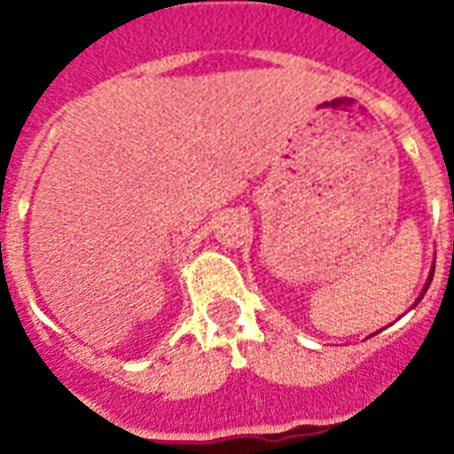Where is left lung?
<instances>
[{"mask_svg":"<svg viewBox=\"0 0 454 454\" xmlns=\"http://www.w3.org/2000/svg\"><path fill=\"white\" fill-rule=\"evenodd\" d=\"M452 254H454V242H452ZM431 278H434V273H431ZM431 278H429V283H431ZM427 287H429V285H427ZM427 292V290H424Z\"/></svg>","mask_w":454,"mask_h":454,"instance_id":"8db88e82","label":"left lung"}]
</instances>
